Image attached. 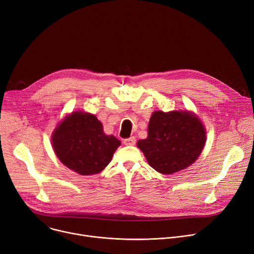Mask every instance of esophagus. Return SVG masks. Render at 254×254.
I'll use <instances>...</instances> for the list:
<instances>
[{
  "label": "esophagus",
  "instance_id": "esophagus-1",
  "mask_svg": "<svg viewBox=\"0 0 254 254\" xmlns=\"http://www.w3.org/2000/svg\"><path fill=\"white\" fill-rule=\"evenodd\" d=\"M135 143H136V138L135 137H130V138H127V139L124 140L125 145H135Z\"/></svg>",
  "mask_w": 254,
  "mask_h": 254
}]
</instances>
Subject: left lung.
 Returning a JSON list of instances; mask_svg holds the SVG:
<instances>
[{"label": "left lung", "mask_w": 254, "mask_h": 254, "mask_svg": "<svg viewBox=\"0 0 254 254\" xmlns=\"http://www.w3.org/2000/svg\"><path fill=\"white\" fill-rule=\"evenodd\" d=\"M206 143V129L199 118L189 111H154L148 136L137 146L151 168L164 175L193 164Z\"/></svg>", "instance_id": "1"}]
</instances>
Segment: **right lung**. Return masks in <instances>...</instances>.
Masks as SVG:
<instances>
[{
	"label": "right lung",
	"mask_w": 254,
	"mask_h": 254,
	"mask_svg": "<svg viewBox=\"0 0 254 254\" xmlns=\"http://www.w3.org/2000/svg\"><path fill=\"white\" fill-rule=\"evenodd\" d=\"M53 150L60 161L80 175H93L111 162L120 141L106 135L98 118L75 111L65 116L51 136Z\"/></svg>",
	"instance_id": "add662e5"
}]
</instances>
